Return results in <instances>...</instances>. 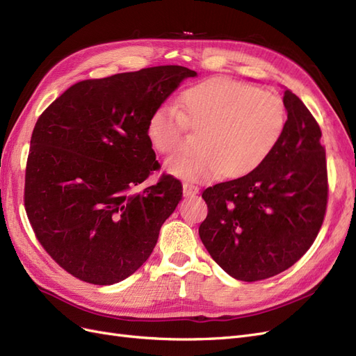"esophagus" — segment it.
<instances>
[{"instance_id":"esophagus-1","label":"esophagus","mask_w":356,"mask_h":356,"mask_svg":"<svg viewBox=\"0 0 356 356\" xmlns=\"http://www.w3.org/2000/svg\"><path fill=\"white\" fill-rule=\"evenodd\" d=\"M182 190H184V196H195L199 193V187L190 184V182H184V184H182Z\"/></svg>"}]
</instances>
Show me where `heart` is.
<instances>
[{
	"mask_svg": "<svg viewBox=\"0 0 356 356\" xmlns=\"http://www.w3.org/2000/svg\"><path fill=\"white\" fill-rule=\"evenodd\" d=\"M286 108L281 96L251 84L213 79L181 96V108L160 105L147 122L149 144L161 154L175 153L187 129L200 132L197 153L166 160L170 175L187 181H212L224 174H251L281 143Z\"/></svg>",
	"mask_w": 356,
	"mask_h": 356,
	"instance_id": "b5f03b06",
	"label": "heart"
}]
</instances>
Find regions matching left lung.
Masks as SVG:
<instances>
[{"label": "left lung", "mask_w": 356, "mask_h": 356, "mask_svg": "<svg viewBox=\"0 0 356 356\" xmlns=\"http://www.w3.org/2000/svg\"><path fill=\"white\" fill-rule=\"evenodd\" d=\"M286 127L261 166L208 187L199 236L213 261L238 281L286 270L315 242L327 211L328 177L321 127L297 95L285 90Z\"/></svg>", "instance_id": "obj_1"}]
</instances>
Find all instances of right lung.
Returning <instances> with one entry per match:
<instances>
[{"label": "right lung", "mask_w": 356, "mask_h": 356, "mask_svg": "<svg viewBox=\"0 0 356 356\" xmlns=\"http://www.w3.org/2000/svg\"><path fill=\"white\" fill-rule=\"evenodd\" d=\"M196 75L163 65L83 80L38 117L25 209L41 246L74 277L113 285L153 252L182 186L163 174L157 184L134 191L160 168L147 122L182 80Z\"/></svg>", "instance_id": "1"}]
</instances>
